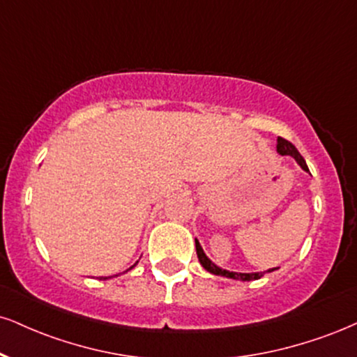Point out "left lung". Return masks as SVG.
I'll return each instance as SVG.
<instances>
[{"label":"left lung","mask_w":357,"mask_h":357,"mask_svg":"<svg viewBox=\"0 0 357 357\" xmlns=\"http://www.w3.org/2000/svg\"><path fill=\"white\" fill-rule=\"evenodd\" d=\"M276 151L281 154V156H291L294 158V161L298 162L299 166L303 167L306 173H309V167L306 165V161H304V158L299 154L298 149H296L294 144H291L289 141L282 139V137H278V146H276ZM195 243H196V252H197V259H199V263L206 271H209L211 274H216V276H225V278H229V279H236V281H256V279L263 278L266 273H273L276 271L278 268H271L268 269V271H263V273H236V271H227V269H222L220 268L218 264H214L211 259H209L208 256H206V252L203 251V248H201V244L197 239L195 238Z\"/></svg>","instance_id":"8db88e82"}]
</instances>
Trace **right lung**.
Wrapping results in <instances>:
<instances>
[{
  "instance_id": "add662e5",
  "label": "right lung",
  "mask_w": 357,
  "mask_h": 357,
  "mask_svg": "<svg viewBox=\"0 0 357 357\" xmlns=\"http://www.w3.org/2000/svg\"><path fill=\"white\" fill-rule=\"evenodd\" d=\"M137 263H139V261H136V263H135V264H132V266H131V268H130V269H132V268H135V266H136V264H137ZM130 269H128V271H130ZM128 271H124V273H128ZM101 279H109V278H101Z\"/></svg>"
}]
</instances>
